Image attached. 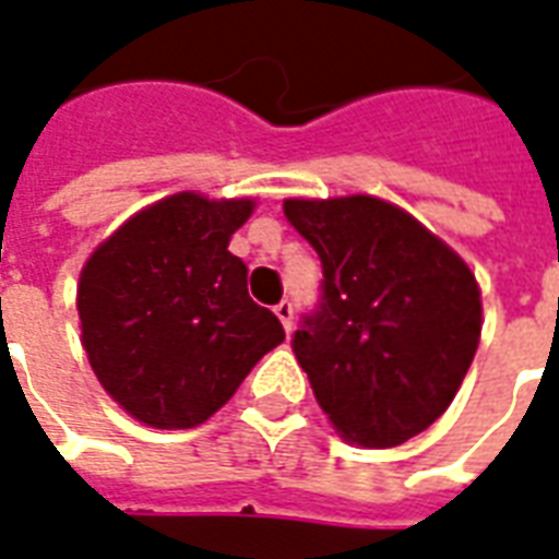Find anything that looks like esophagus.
Wrapping results in <instances>:
<instances>
[{"label":"esophagus","mask_w":559,"mask_h":559,"mask_svg":"<svg viewBox=\"0 0 559 559\" xmlns=\"http://www.w3.org/2000/svg\"><path fill=\"white\" fill-rule=\"evenodd\" d=\"M273 312H276V319L283 322V328L292 331V324H295V307H292V300H280V304L273 307Z\"/></svg>","instance_id":"34e87169"}]
</instances>
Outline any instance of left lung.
<instances>
[{"mask_svg": "<svg viewBox=\"0 0 559 559\" xmlns=\"http://www.w3.org/2000/svg\"><path fill=\"white\" fill-rule=\"evenodd\" d=\"M283 210L322 259V307L295 334L322 413L361 449L418 437L476 358V273L385 198H286Z\"/></svg>", "mask_w": 559, "mask_h": 559, "instance_id": "obj_1", "label": "left lung"}]
</instances>
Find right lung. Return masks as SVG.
<instances>
[{
    "label": "right lung",
    "mask_w": 559,
    "mask_h": 559,
    "mask_svg": "<svg viewBox=\"0 0 559 559\" xmlns=\"http://www.w3.org/2000/svg\"><path fill=\"white\" fill-rule=\"evenodd\" d=\"M255 198L174 192L138 210L83 261L81 343L110 400L156 430L219 413L286 331L228 252Z\"/></svg>",
    "instance_id": "1"
}]
</instances>
